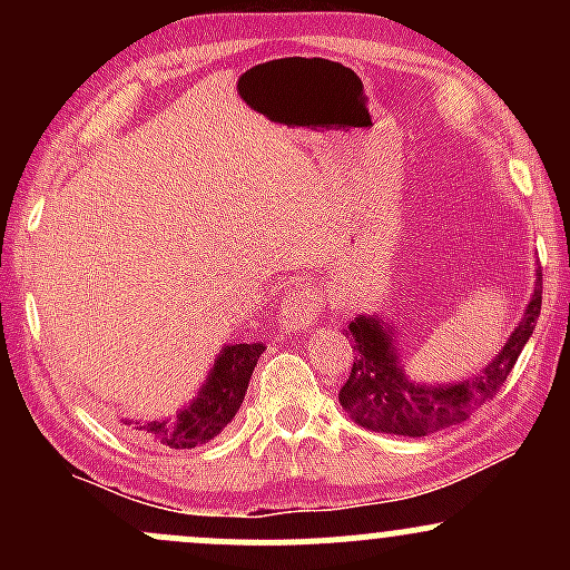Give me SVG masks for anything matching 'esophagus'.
<instances>
[{
    "mask_svg": "<svg viewBox=\"0 0 570 570\" xmlns=\"http://www.w3.org/2000/svg\"><path fill=\"white\" fill-rule=\"evenodd\" d=\"M322 294L313 289H294L281 303V322L289 330H305L316 322L318 311H322Z\"/></svg>",
    "mask_w": 570,
    "mask_h": 570,
    "instance_id": "34e87169",
    "label": "esophagus"
}]
</instances>
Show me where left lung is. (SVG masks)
<instances>
[{"label": "left lung", "instance_id": "8db88e82", "mask_svg": "<svg viewBox=\"0 0 570 570\" xmlns=\"http://www.w3.org/2000/svg\"><path fill=\"white\" fill-rule=\"evenodd\" d=\"M541 313V271H535L531 303L503 348L466 381L415 383L399 358L394 324L383 316H356L345 330L353 340V367L340 389V404L351 421L370 431L396 436H429L466 421L469 412L488 402L512 372L517 356L535 330Z\"/></svg>", "mask_w": 570, "mask_h": 570}]
</instances>
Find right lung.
Listing matches in <instances>:
<instances>
[{"label": "right lung", "instance_id": "add662e5", "mask_svg": "<svg viewBox=\"0 0 570 570\" xmlns=\"http://www.w3.org/2000/svg\"><path fill=\"white\" fill-rule=\"evenodd\" d=\"M263 351L265 343L222 345L193 402L181 404L174 415L158 417V421L120 417V426H128L139 436H147V440L168 444V448L176 450L206 444L222 434V429L233 421L235 412L244 404L248 377L257 367Z\"/></svg>", "mask_w": 570, "mask_h": 570}]
</instances>
